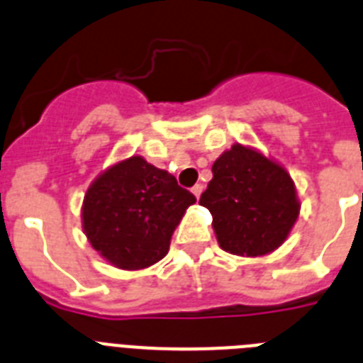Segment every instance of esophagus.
I'll return each instance as SVG.
<instances>
[{
	"mask_svg": "<svg viewBox=\"0 0 363 363\" xmlns=\"http://www.w3.org/2000/svg\"><path fill=\"white\" fill-rule=\"evenodd\" d=\"M191 191H192V194H194V196L200 198V194H201V192H203V185L196 184V185H194V187L191 189Z\"/></svg>",
	"mask_w": 363,
	"mask_h": 363,
	"instance_id": "34e87169",
	"label": "esophagus"
}]
</instances>
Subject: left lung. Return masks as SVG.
Segmentation results:
<instances>
[{"mask_svg": "<svg viewBox=\"0 0 363 363\" xmlns=\"http://www.w3.org/2000/svg\"><path fill=\"white\" fill-rule=\"evenodd\" d=\"M200 205L213 214L221 249L240 256L274 251L300 213L293 179L284 167L240 143L214 162Z\"/></svg>", "mask_w": 363, "mask_h": 363, "instance_id": "obj_1", "label": "left lung"}]
</instances>
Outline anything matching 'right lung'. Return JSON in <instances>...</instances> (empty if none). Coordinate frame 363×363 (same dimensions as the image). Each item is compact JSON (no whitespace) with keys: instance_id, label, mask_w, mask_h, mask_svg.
Instances as JSON below:
<instances>
[{"instance_id":"add662e5","label":"right lung","mask_w":363,"mask_h":363,"mask_svg":"<svg viewBox=\"0 0 363 363\" xmlns=\"http://www.w3.org/2000/svg\"><path fill=\"white\" fill-rule=\"evenodd\" d=\"M194 194L142 156L116 163L89 187L83 229L99 255L120 269H145L169 252L172 230Z\"/></svg>"}]
</instances>
